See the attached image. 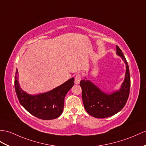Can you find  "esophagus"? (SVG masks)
Instances as JSON below:
<instances>
[{
	"instance_id": "34e87169",
	"label": "esophagus",
	"mask_w": 146,
	"mask_h": 146,
	"mask_svg": "<svg viewBox=\"0 0 146 146\" xmlns=\"http://www.w3.org/2000/svg\"><path fill=\"white\" fill-rule=\"evenodd\" d=\"M81 75L80 74H78L76 76L75 79H74V82L76 84H79L81 80Z\"/></svg>"
}]
</instances>
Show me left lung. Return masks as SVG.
Segmentation results:
<instances>
[{
	"label": "left lung",
	"instance_id": "1",
	"mask_svg": "<svg viewBox=\"0 0 146 146\" xmlns=\"http://www.w3.org/2000/svg\"><path fill=\"white\" fill-rule=\"evenodd\" d=\"M116 54L122 58L126 64L125 78L118 91L108 94L102 92L90 80L84 79L80 82L84 108L88 114L95 118H105L116 114L123 108L128 99L131 87L128 64L118 46H116Z\"/></svg>",
	"mask_w": 146,
	"mask_h": 146
}]
</instances>
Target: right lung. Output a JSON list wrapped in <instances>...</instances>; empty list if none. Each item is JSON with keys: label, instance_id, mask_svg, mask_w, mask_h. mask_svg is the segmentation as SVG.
<instances>
[{"label": "right lung", "instance_id": "right-lung-1", "mask_svg": "<svg viewBox=\"0 0 146 146\" xmlns=\"http://www.w3.org/2000/svg\"><path fill=\"white\" fill-rule=\"evenodd\" d=\"M74 85V79L71 78L51 91L31 95L20 88L17 70L15 77V89L20 104L30 114L44 120L55 119L62 114L65 96Z\"/></svg>", "mask_w": 146, "mask_h": 146}]
</instances>
